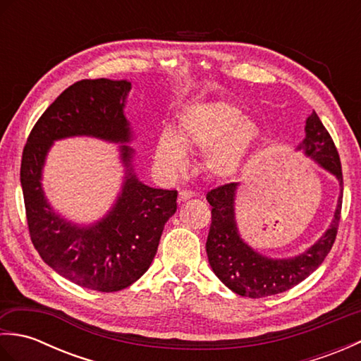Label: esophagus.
I'll use <instances>...</instances> for the list:
<instances>
[{"label":"esophagus","mask_w":361,"mask_h":361,"mask_svg":"<svg viewBox=\"0 0 361 361\" xmlns=\"http://www.w3.org/2000/svg\"><path fill=\"white\" fill-rule=\"evenodd\" d=\"M189 198H192V190H188V189H181L178 192V200L180 202H186Z\"/></svg>","instance_id":"esophagus-1"}]
</instances>
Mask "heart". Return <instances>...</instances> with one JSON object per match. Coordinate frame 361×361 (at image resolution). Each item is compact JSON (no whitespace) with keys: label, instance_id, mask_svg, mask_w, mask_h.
<instances>
[{"label":"heart","instance_id":"heart-1","mask_svg":"<svg viewBox=\"0 0 361 361\" xmlns=\"http://www.w3.org/2000/svg\"><path fill=\"white\" fill-rule=\"evenodd\" d=\"M260 128L234 104L211 101L183 113L176 136L166 130L157 142V159L171 171L186 166V150L204 152V167L217 178L234 175L257 149Z\"/></svg>","mask_w":361,"mask_h":361}]
</instances>
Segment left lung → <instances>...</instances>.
<instances>
[{
	"label": "left lung",
	"instance_id": "1",
	"mask_svg": "<svg viewBox=\"0 0 361 361\" xmlns=\"http://www.w3.org/2000/svg\"><path fill=\"white\" fill-rule=\"evenodd\" d=\"M299 149L312 157L340 181L341 192L335 217L324 235L302 255L293 259H271L259 255L240 239L234 220V192L237 183H226L206 194L212 206L206 252L214 273L234 293L247 298H265L298 286L323 264L338 233L343 203V172L338 150L318 114L305 122V140Z\"/></svg>",
	"mask_w": 361,
	"mask_h": 361
}]
</instances>
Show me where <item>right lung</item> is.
<instances>
[{
  "label": "right lung",
  "mask_w": 361,
  "mask_h": 361,
  "mask_svg": "<svg viewBox=\"0 0 361 361\" xmlns=\"http://www.w3.org/2000/svg\"><path fill=\"white\" fill-rule=\"evenodd\" d=\"M132 83L85 79L68 87L30 130L23 150L20 180L29 235L52 270L96 291L124 290L149 270L166 221L176 211V190L153 189L137 181L133 150L121 145L127 176L116 204L94 226L80 228L54 214L42 189V169L52 141L96 136L128 142L124 104Z\"/></svg>",
  "instance_id": "obj_1"
}]
</instances>
